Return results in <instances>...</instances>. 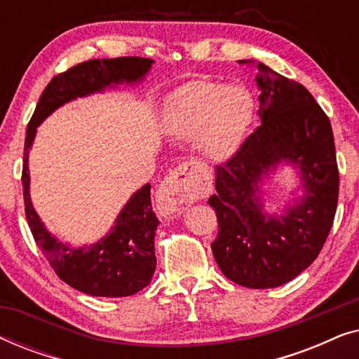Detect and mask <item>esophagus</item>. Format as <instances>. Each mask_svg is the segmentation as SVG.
<instances>
[{"label":"esophagus","mask_w":359,"mask_h":359,"mask_svg":"<svg viewBox=\"0 0 359 359\" xmlns=\"http://www.w3.org/2000/svg\"><path fill=\"white\" fill-rule=\"evenodd\" d=\"M209 183L193 163H183L171 171L160 186V204L168 214H181L194 201L209 194Z\"/></svg>","instance_id":"esophagus-1"}]
</instances>
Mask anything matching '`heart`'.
<instances>
[{"label":"heart","mask_w":359,"mask_h":359,"mask_svg":"<svg viewBox=\"0 0 359 359\" xmlns=\"http://www.w3.org/2000/svg\"><path fill=\"white\" fill-rule=\"evenodd\" d=\"M252 117V97L242 86L194 81L171 97L166 129L176 139L198 137L199 150L222 160L237 149Z\"/></svg>","instance_id":"obj_1"}]
</instances>
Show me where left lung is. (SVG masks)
<instances>
[{"label":"left lung","mask_w":359,"mask_h":359,"mask_svg":"<svg viewBox=\"0 0 359 359\" xmlns=\"http://www.w3.org/2000/svg\"><path fill=\"white\" fill-rule=\"evenodd\" d=\"M252 63V60H240ZM262 119L240 149L215 166L209 198L219 232L210 247L230 281L252 289L291 281L318 257L338 203V166L330 121L301 83L257 63ZM284 161L297 165L304 196L284 216H266L259 183Z\"/></svg>","instance_id":"obj_1"}]
</instances>
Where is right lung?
Wrapping results in <instances>:
<instances>
[{
  "instance_id": "right-lung-1",
  "label": "right lung",
  "mask_w": 359,
  "mask_h": 359,
  "mask_svg": "<svg viewBox=\"0 0 359 359\" xmlns=\"http://www.w3.org/2000/svg\"><path fill=\"white\" fill-rule=\"evenodd\" d=\"M151 63L154 60L142 57L95 58L78 63L52 78L41 95L26 130L21 180L27 224L57 276L68 286L90 296L126 297L150 284L156 266L155 230L160 224L151 209L150 184L132 194L104 238L86 247L72 248L47 232L32 208L29 194V151L37 126L57 107L117 83L140 81Z\"/></svg>"
}]
</instances>
